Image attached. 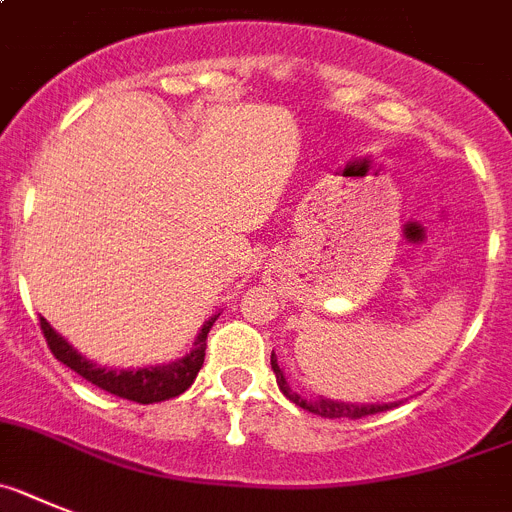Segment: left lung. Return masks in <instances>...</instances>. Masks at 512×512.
Wrapping results in <instances>:
<instances>
[{
	"instance_id": "1",
	"label": "left lung",
	"mask_w": 512,
	"mask_h": 512,
	"mask_svg": "<svg viewBox=\"0 0 512 512\" xmlns=\"http://www.w3.org/2000/svg\"><path fill=\"white\" fill-rule=\"evenodd\" d=\"M270 366H273L278 389L286 394V399H291L293 404H299V407H304V410L314 412V415H319V417H330V420H335V417H350V420H358V417L376 415V412H384V410H391V407H397V402L353 404V402H337V399H327V397L306 399V397H301V394H296V391L288 386L286 376H283V368L278 366V358H275V353H270Z\"/></svg>"
}]
</instances>
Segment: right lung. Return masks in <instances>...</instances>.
<instances>
[{"label":"right lung","instance_id":"1","mask_svg":"<svg viewBox=\"0 0 512 512\" xmlns=\"http://www.w3.org/2000/svg\"><path fill=\"white\" fill-rule=\"evenodd\" d=\"M216 319H219V311L203 322V327L198 330V335H195L190 353H185L182 358H175V361L170 363H157V366H141V368L97 366V363L90 361L87 355L79 353V350L74 348V345H71L61 332L53 330L51 322L43 317H41V330L43 335H46L51 353L56 355L64 366H69L71 371H77L82 379L95 384L97 389L115 394V397L131 399V402L154 404V402H164V399L180 397L182 391L190 389V384H193L198 371H201L203 358H206L208 332H211Z\"/></svg>","mask_w":512,"mask_h":512}]
</instances>
